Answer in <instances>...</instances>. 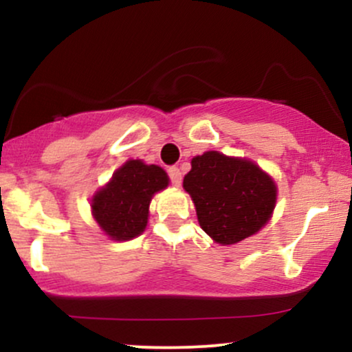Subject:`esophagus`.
Returning <instances> with one entry per match:
<instances>
[{
	"label": "esophagus",
	"mask_w": 352,
	"mask_h": 352,
	"mask_svg": "<svg viewBox=\"0 0 352 352\" xmlns=\"http://www.w3.org/2000/svg\"><path fill=\"white\" fill-rule=\"evenodd\" d=\"M167 172H168V179H170L172 185H175V187H180V184H182V172H180V168L173 165V167H168Z\"/></svg>",
	"instance_id": "1"
}]
</instances>
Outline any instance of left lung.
Segmentation results:
<instances>
[{
	"label": "left lung",
	"mask_w": 352,
	"mask_h": 352,
	"mask_svg": "<svg viewBox=\"0 0 352 352\" xmlns=\"http://www.w3.org/2000/svg\"><path fill=\"white\" fill-rule=\"evenodd\" d=\"M184 188L195 204L200 227L221 245L254 235L276 201V185L256 165L213 151L192 159Z\"/></svg>",
	"instance_id": "1"
}]
</instances>
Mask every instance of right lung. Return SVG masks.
Here are the masks:
<instances>
[{
    "mask_svg": "<svg viewBox=\"0 0 352 352\" xmlns=\"http://www.w3.org/2000/svg\"><path fill=\"white\" fill-rule=\"evenodd\" d=\"M168 185L164 168L129 160L92 199V213L112 240L139 236L147 225L152 195Z\"/></svg>",
    "mask_w": 352,
    "mask_h": 352,
    "instance_id": "obj_1",
    "label": "right lung"
}]
</instances>
